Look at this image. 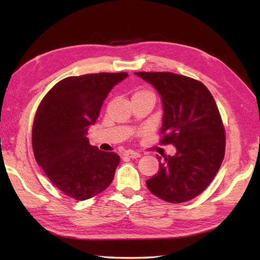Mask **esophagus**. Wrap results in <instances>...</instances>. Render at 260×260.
Returning <instances> with one entry per match:
<instances>
[{"label": "esophagus", "mask_w": 260, "mask_h": 260, "mask_svg": "<svg viewBox=\"0 0 260 260\" xmlns=\"http://www.w3.org/2000/svg\"><path fill=\"white\" fill-rule=\"evenodd\" d=\"M125 156L132 158V159H136V158H140V157H141V155H140L139 152L133 151V150H128V151H126Z\"/></svg>", "instance_id": "esophagus-1"}]
</instances>
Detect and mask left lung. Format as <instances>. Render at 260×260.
Segmentation results:
<instances>
[{
  "label": "left lung",
  "instance_id": "1",
  "mask_svg": "<svg viewBox=\"0 0 260 260\" xmlns=\"http://www.w3.org/2000/svg\"><path fill=\"white\" fill-rule=\"evenodd\" d=\"M151 83L162 103L161 144H173L174 156L158 157V173L147 180L153 195L183 203L204 190L225 156L226 135L212 94L203 83L171 72H135Z\"/></svg>",
  "mask_w": 260,
  "mask_h": 260
}]
</instances>
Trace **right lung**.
Wrapping results in <instances>:
<instances>
[{
    "instance_id": "obj_1",
    "label": "right lung",
    "mask_w": 260,
    "mask_h": 260,
    "mask_svg": "<svg viewBox=\"0 0 260 260\" xmlns=\"http://www.w3.org/2000/svg\"><path fill=\"white\" fill-rule=\"evenodd\" d=\"M127 76L103 72L65 78L48 91L35 113V160L54 186L74 200L90 199L112 182L120 157L90 146L86 135L108 94Z\"/></svg>"
}]
</instances>
